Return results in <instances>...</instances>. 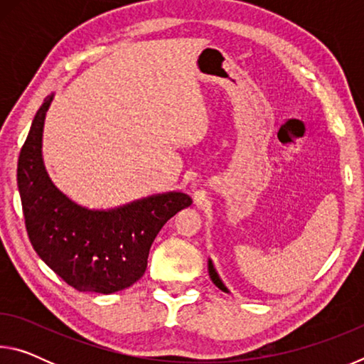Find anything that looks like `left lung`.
<instances>
[{"mask_svg": "<svg viewBox=\"0 0 364 364\" xmlns=\"http://www.w3.org/2000/svg\"><path fill=\"white\" fill-rule=\"evenodd\" d=\"M208 274H210V279L213 281L215 286H217L218 289H221V291H223V292H230V291H228V289H226V286L223 284V282H221L220 276H218V273H217V269H215V267H213L212 260H208Z\"/></svg>", "mask_w": 364, "mask_h": 364, "instance_id": "left-lung-1", "label": "left lung"}]
</instances>
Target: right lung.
<instances>
[{
    "label": "right lung",
    "instance_id": "obj_1",
    "mask_svg": "<svg viewBox=\"0 0 364 364\" xmlns=\"http://www.w3.org/2000/svg\"><path fill=\"white\" fill-rule=\"evenodd\" d=\"M53 97L49 95L36 112L17 164L28 239L41 260L77 291H122L144 274L159 231L193 199L173 191L109 210H91L69 199L51 181L41 154Z\"/></svg>",
    "mask_w": 364,
    "mask_h": 364
}]
</instances>
